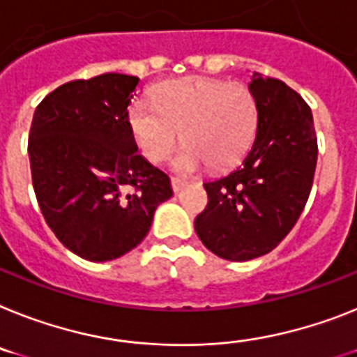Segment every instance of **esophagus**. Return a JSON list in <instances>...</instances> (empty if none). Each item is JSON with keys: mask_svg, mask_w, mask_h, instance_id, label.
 <instances>
[{"mask_svg": "<svg viewBox=\"0 0 357 357\" xmlns=\"http://www.w3.org/2000/svg\"><path fill=\"white\" fill-rule=\"evenodd\" d=\"M170 185H172L174 192H179V190H183V188L187 187V181H183V179H178V178H172L170 179Z\"/></svg>", "mask_w": 357, "mask_h": 357, "instance_id": "1", "label": "esophagus"}]
</instances>
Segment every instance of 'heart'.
I'll return each instance as SVG.
<instances>
[{
    "label": "heart",
    "instance_id": "heart-1",
    "mask_svg": "<svg viewBox=\"0 0 357 357\" xmlns=\"http://www.w3.org/2000/svg\"><path fill=\"white\" fill-rule=\"evenodd\" d=\"M152 101H134L128 125L139 152L154 163L167 160L183 137L187 143L172 161L176 172H196L205 163L227 169L256 134L257 105L245 85L212 77L170 79L155 86Z\"/></svg>",
    "mask_w": 357,
    "mask_h": 357
}]
</instances>
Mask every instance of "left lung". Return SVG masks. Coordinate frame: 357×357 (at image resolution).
<instances>
[{"label": "left lung", "instance_id": "8db88e82", "mask_svg": "<svg viewBox=\"0 0 357 357\" xmlns=\"http://www.w3.org/2000/svg\"><path fill=\"white\" fill-rule=\"evenodd\" d=\"M248 91L257 105L252 149L234 170L205 183L208 205L194 221L203 245L229 261L265 256L285 239L303 212L317 161L303 98L257 72Z\"/></svg>", "mask_w": 357, "mask_h": 357}]
</instances>
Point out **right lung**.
Instances as JSON below:
<instances>
[{"instance_id":"right-lung-1","label":"right lung","mask_w":357,"mask_h":357,"mask_svg":"<svg viewBox=\"0 0 357 357\" xmlns=\"http://www.w3.org/2000/svg\"><path fill=\"white\" fill-rule=\"evenodd\" d=\"M139 77L101 74L65 83L34 112L29 158L34 192L56 238L89 261L142 243L170 179L137 154L128 105Z\"/></svg>"}]
</instances>
